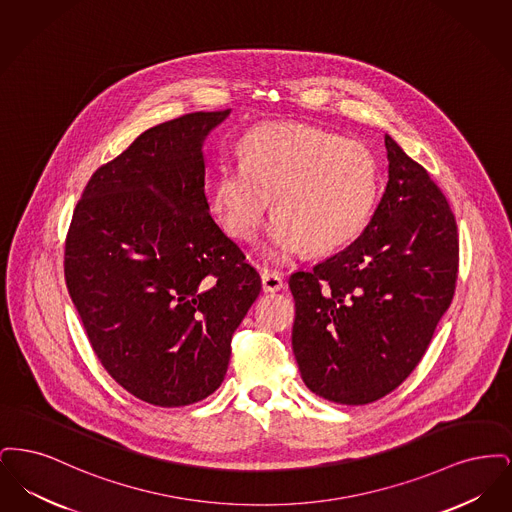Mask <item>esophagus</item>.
Segmentation results:
<instances>
[{"label": "esophagus", "instance_id": "esophagus-1", "mask_svg": "<svg viewBox=\"0 0 512 512\" xmlns=\"http://www.w3.org/2000/svg\"><path fill=\"white\" fill-rule=\"evenodd\" d=\"M261 282H263V292L274 293L284 290V280H282V276L276 274V272L265 270V272L261 274Z\"/></svg>", "mask_w": 512, "mask_h": 512}]
</instances>
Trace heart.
<instances>
[{"mask_svg": "<svg viewBox=\"0 0 512 512\" xmlns=\"http://www.w3.org/2000/svg\"><path fill=\"white\" fill-rule=\"evenodd\" d=\"M380 195L370 147L309 124H265L242 142V163H220L211 207L222 228L249 242L267 217L265 255L286 263L307 247L330 253L365 232Z\"/></svg>", "mask_w": 512, "mask_h": 512, "instance_id": "obj_1", "label": "heart"}]
</instances>
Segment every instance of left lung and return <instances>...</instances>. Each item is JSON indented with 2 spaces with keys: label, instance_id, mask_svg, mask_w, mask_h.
<instances>
[{
  "label": "left lung",
  "instance_id": "1",
  "mask_svg": "<svg viewBox=\"0 0 512 512\" xmlns=\"http://www.w3.org/2000/svg\"><path fill=\"white\" fill-rule=\"evenodd\" d=\"M384 142L388 186L365 232L290 276L301 378L340 405L372 403L413 372L457 282V222L445 195L390 134Z\"/></svg>",
  "mask_w": 512,
  "mask_h": 512
}]
</instances>
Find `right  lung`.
<instances>
[{"label": "right lung", "instance_id": "add662e5", "mask_svg": "<svg viewBox=\"0 0 512 512\" xmlns=\"http://www.w3.org/2000/svg\"><path fill=\"white\" fill-rule=\"evenodd\" d=\"M230 109L140 134L84 188L65 280L101 365L157 407L209 397L261 276L209 215L203 144Z\"/></svg>", "mask_w": 512, "mask_h": 512}]
</instances>
